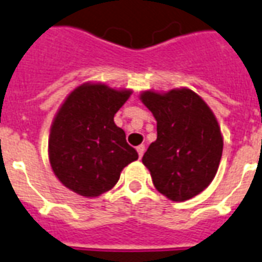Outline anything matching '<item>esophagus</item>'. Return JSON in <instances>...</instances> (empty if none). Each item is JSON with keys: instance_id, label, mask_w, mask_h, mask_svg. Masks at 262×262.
Returning <instances> with one entry per match:
<instances>
[{"instance_id": "obj_1", "label": "esophagus", "mask_w": 262, "mask_h": 262, "mask_svg": "<svg viewBox=\"0 0 262 262\" xmlns=\"http://www.w3.org/2000/svg\"><path fill=\"white\" fill-rule=\"evenodd\" d=\"M144 151H146V147L143 146V144L137 147V152H139V157H140V158L143 157V154H144Z\"/></svg>"}]
</instances>
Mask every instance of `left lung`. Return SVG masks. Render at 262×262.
I'll list each match as a JSON object with an SVG mask.
<instances>
[{
  "label": "left lung",
  "instance_id": "1",
  "mask_svg": "<svg viewBox=\"0 0 262 262\" xmlns=\"http://www.w3.org/2000/svg\"><path fill=\"white\" fill-rule=\"evenodd\" d=\"M140 98L157 121V140L141 161L160 193L189 200L210 185L220 166L224 140L216 118L189 89L144 92Z\"/></svg>",
  "mask_w": 262,
  "mask_h": 262
}]
</instances>
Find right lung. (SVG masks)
<instances>
[{
  "label": "right lung",
  "instance_id": "obj_1",
  "mask_svg": "<svg viewBox=\"0 0 262 262\" xmlns=\"http://www.w3.org/2000/svg\"><path fill=\"white\" fill-rule=\"evenodd\" d=\"M130 94L101 83H84L62 104L52 122L48 154L54 173L68 189L97 197L111 190L122 169L139 158L114 122Z\"/></svg>",
  "mask_w": 262,
  "mask_h": 262
}]
</instances>
